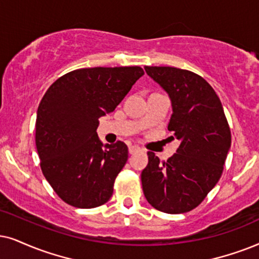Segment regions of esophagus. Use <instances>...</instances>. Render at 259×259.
<instances>
[{"label":"esophagus","instance_id":"esophagus-1","mask_svg":"<svg viewBox=\"0 0 259 259\" xmlns=\"http://www.w3.org/2000/svg\"><path fill=\"white\" fill-rule=\"evenodd\" d=\"M139 150H141V148H140L139 146H130L129 147V153L130 154H134V153L139 152Z\"/></svg>","mask_w":259,"mask_h":259}]
</instances>
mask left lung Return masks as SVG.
<instances>
[{
    "label": "left lung",
    "mask_w": 259,
    "mask_h": 259,
    "mask_svg": "<svg viewBox=\"0 0 259 259\" xmlns=\"http://www.w3.org/2000/svg\"><path fill=\"white\" fill-rule=\"evenodd\" d=\"M145 70L167 92L173 111L168 130L181 145L167 161L148 152L141 175L143 194L160 211L188 212L220 179L231 148L230 125L220 99L202 76L175 67Z\"/></svg>",
    "instance_id": "left-lung-1"
}]
</instances>
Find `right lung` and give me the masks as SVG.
Here are the masks:
<instances>
[{
    "label": "right lung",
    "mask_w": 259,
    "mask_h": 259,
    "mask_svg": "<svg viewBox=\"0 0 259 259\" xmlns=\"http://www.w3.org/2000/svg\"><path fill=\"white\" fill-rule=\"evenodd\" d=\"M143 74L141 67L76 69L57 78L42 97L35 120L40 167L68 204L96 208L112 196L127 147L122 141L103 145L97 127Z\"/></svg>",
    "instance_id": "add662e5"
}]
</instances>
